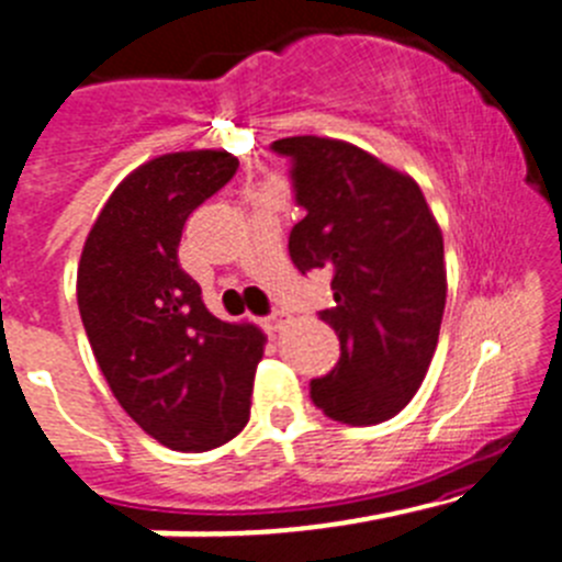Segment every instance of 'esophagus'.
Segmentation results:
<instances>
[{"instance_id": "esophagus-1", "label": "esophagus", "mask_w": 562, "mask_h": 562, "mask_svg": "<svg viewBox=\"0 0 562 562\" xmlns=\"http://www.w3.org/2000/svg\"><path fill=\"white\" fill-rule=\"evenodd\" d=\"M285 324H288V313L285 311H271L269 316L263 318V327L269 329V333H280Z\"/></svg>"}]
</instances>
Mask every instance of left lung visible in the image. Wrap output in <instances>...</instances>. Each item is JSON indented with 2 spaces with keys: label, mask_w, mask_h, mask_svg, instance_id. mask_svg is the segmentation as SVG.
I'll use <instances>...</instances> for the list:
<instances>
[{
  "label": "left lung",
  "mask_w": 562,
  "mask_h": 562,
  "mask_svg": "<svg viewBox=\"0 0 562 562\" xmlns=\"http://www.w3.org/2000/svg\"><path fill=\"white\" fill-rule=\"evenodd\" d=\"M291 160L293 199L305 218L288 251L302 274H329L340 358L311 380V400L335 422L369 427L416 396L447 305L443 235L422 188L369 151L316 135L271 144Z\"/></svg>",
  "instance_id": "1"
}]
</instances>
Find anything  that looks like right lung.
<instances>
[{
	"mask_svg": "<svg viewBox=\"0 0 562 562\" xmlns=\"http://www.w3.org/2000/svg\"><path fill=\"white\" fill-rule=\"evenodd\" d=\"M238 171L229 151H175L135 169L99 213L77 269V305L119 405L175 452H207L249 422L263 333L204 307L180 266L182 227Z\"/></svg>",
	"mask_w": 562,
	"mask_h": 562,
	"instance_id": "add662e5",
	"label": "right lung"
}]
</instances>
